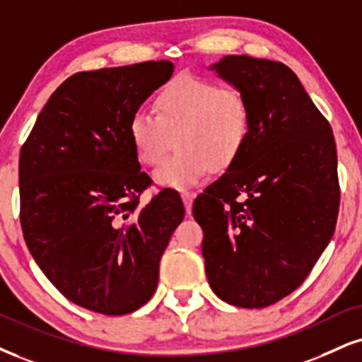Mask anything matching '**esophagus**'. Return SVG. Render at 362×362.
<instances>
[{
    "label": "esophagus",
    "instance_id": "1",
    "mask_svg": "<svg viewBox=\"0 0 362 362\" xmlns=\"http://www.w3.org/2000/svg\"><path fill=\"white\" fill-rule=\"evenodd\" d=\"M181 198H182V203H185L186 213L189 215L191 209H193V199L196 198V193H191V191H182Z\"/></svg>",
    "mask_w": 362,
    "mask_h": 362
}]
</instances>
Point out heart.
Instances as JSON below:
<instances>
[{"label": "heart", "instance_id": "heart-1", "mask_svg": "<svg viewBox=\"0 0 362 362\" xmlns=\"http://www.w3.org/2000/svg\"><path fill=\"white\" fill-rule=\"evenodd\" d=\"M154 110L156 115L144 110L132 115L129 137L146 166H158L176 139L180 151L154 173V181L177 191L198 186L215 166H231L252 129V112L242 93L188 74L160 88Z\"/></svg>", "mask_w": 362, "mask_h": 362}]
</instances>
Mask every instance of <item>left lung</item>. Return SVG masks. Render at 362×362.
I'll use <instances>...</instances> for the list:
<instances>
[{"mask_svg":"<svg viewBox=\"0 0 362 362\" xmlns=\"http://www.w3.org/2000/svg\"><path fill=\"white\" fill-rule=\"evenodd\" d=\"M209 69L247 99L252 129L238 159L194 199L204 270L226 304L262 309L304 282L331 242L336 141L287 65L228 55Z\"/></svg>","mask_w":362,"mask_h":362,"instance_id":"8db88e82","label":"left lung"}]
</instances>
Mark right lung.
I'll list each match as a JSON object with an SVG mask.
<instances>
[{"instance_id":"obj_1","label":"right lung","mask_w":362,"mask_h":362,"mask_svg":"<svg viewBox=\"0 0 362 362\" xmlns=\"http://www.w3.org/2000/svg\"><path fill=\"white\" fill-rule=\"evenodd\" d=\"M174 72L168 60L72 75L52 93L20 153V221L26 247L70 302L105 315L144 305L159 262L185 218L164 188L144 208L151 185L129 122Z\"/></svg>"}]
</instances>
